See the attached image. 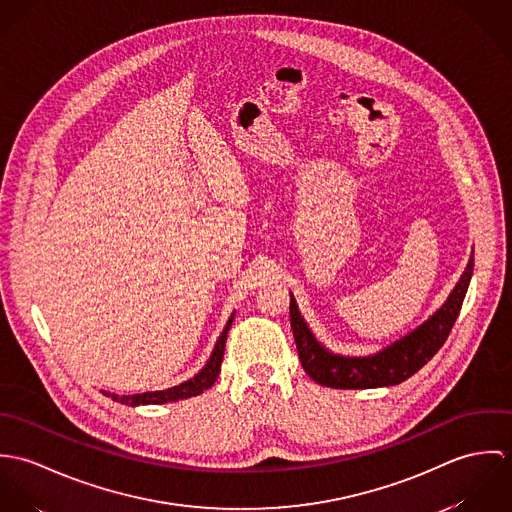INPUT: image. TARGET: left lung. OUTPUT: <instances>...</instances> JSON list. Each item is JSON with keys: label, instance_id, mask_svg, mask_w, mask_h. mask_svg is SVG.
Here are the masks:
<instances>
[{"label": "left lung", "instance_id": "left-lung-1", "mask_svg": "<svg viewBox=\"0 0 512 512\" xmlns=\"http://www.w3.org/2000/svg\"><path fill=\"white\" fill-rule=\"evenodd\" d=\"M473 274V256L455 286V290L447 297L438 313L428 319L422 327L412 331L408 337L396 341L374 357L363 359H347L339 355H331L325 351L307 329L301 319L295 299H290V321H292L293 339L297 347V355L303 370L321 386L329 388H378L400 384L412 374H416L426 365L449 337L455 319L461 311L465 293Z\"/></svg>", "mask_w": 512, "mask_h": 512}]
</instances>
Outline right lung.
<instances>
[{"mask_svg": "<svg viewBox=\"0 0 512 512\" xmlns=\"http://www.w3.org/2000/svg\"><path fill=\"white\" fill-rule=\"evenodd\" d=\"M230 323H232V317L228 319L222 335L215 345V351L209 359V363L205 365V368L193 376L191 380L179 384V386H173V388H167V390H157V392H144V394H134V396H118V394H110V392H104L106 396H110L112 400H118L122 404H128V406H140V404H165V402H175V400H183V398H189V396H197L201 394L203 390L211 388L217 380L220 372V363H222V357H224V343H226V333L230 329Z\"/></svg>", "mask_w": 512, "mask_h": 512, "instance_id": "1", "label": "right lung"}]
</instances>
